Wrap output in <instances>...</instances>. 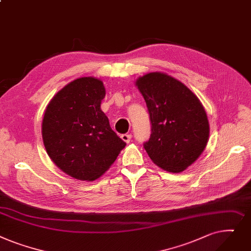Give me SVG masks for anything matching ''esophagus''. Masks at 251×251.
<instances>
[{
    "instance_id": "obj_1",
    "label": "esophagus",
    "mask_w": 251,
    "mask_h": 251,
    "mask_svg": "<svg viewBox=\"0 0 251 251\" xmlns=\"http://www.w3.org/2000/svg\"><path fill=\"white\" fill-rule=\"evenodd\" d=\"M122 139L126 142V143H129L130 142V140H131V135L130 134H124V135H122Z\"/></svg>"
}]
</instances>
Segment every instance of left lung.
Returning <instances> with one entry per match:
<instances>
[{"instance_id": "obj_1", "label": "left lung", "mask_w": 251, "mask_h": 251, "mask_svg": "<svg viewBox=\"0 0 251 251\" xmlns=\"http://www.w3.org/2000/svg\"><path fill=\"white\" fill-rule=\"evenodd\" d=\"M151 123L144 148L162 169L181 172L203 152L209 122L199 98L178 80L163 73H150L136 82Z\"/></svg>"}]
</instances>
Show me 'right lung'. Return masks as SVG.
Here are the masks:
<instances>
[{
	"instance_id": "1",
	"label": "right lung",
	"mask_w": 251,
	"mask_h": 251,
	"mask_svg": "<svg viewBox=\"0 0 251 251\" xmlns=\"http://www.w3.org/2000/svg\"><path fill=\"white\" fill-rule=\"evenodd\" d=\"M103 83L92 77L71 82L51 99L42 121V139L53 163L74 178L92 181L126 147L100 108Z\"/></svg>"
}]
</instances>
